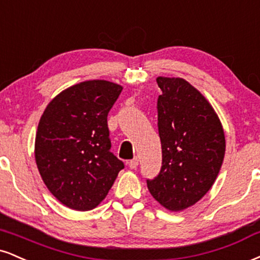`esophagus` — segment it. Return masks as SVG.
I'll return each instance as SVG.
<instances>
[{
    "mask_svg": "<svg viewBox=\"0 0 260 260\" xmlns=\"http://www.w3.org/2000/svg\"><path fill=\"white\" fill-rule=\"evenodd\" d=\"M138 165H139V160L137 157H134L133 160H131L129 162H128V166H129L131 170H136V168L138 167Z\"/></svg>",
    "mask_w": 260,
    "mask_h": 260,
    "instance_id": "esophagus-1",
    "label": "esophagus"
}]
</instances>
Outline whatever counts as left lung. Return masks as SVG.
<instances>
[{"instance_id": "left-lung-1", "label": "left lung", "mask_w": 260, "mask_h": 260, "mask_svg": "<svg viewBox=\"0 0 260 260\" xmlns=\"http://www.w3.org/2000/svg\"><path fill=\"white\" fill-rule=\"evenodd\" d=\"M157 126L162 167L148 189L162 207L180 212L213 186L225 155V134L217 112L198 88L180 77L158 76Z\"/></svg>"}]
</instances>
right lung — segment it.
<instances>
[{
    "label": "right lung",
    "mask_w": 260,
    "mask_h": 260,
    "mask_svg": "<svg viewBox=\"0 0 260 260\" xmlns=\"http://www.w3.org/2000/svg\"><path fill=\"white\" fill-rule=\"evenodd\" d=\"M123 87L88 80L61 90L46 106L35 138L37 168L51 193L75 211L100 205L123 162L110 152L108 114Z\"/></svg>",
    "instance_id": "add662e5"
}]
</instances>
